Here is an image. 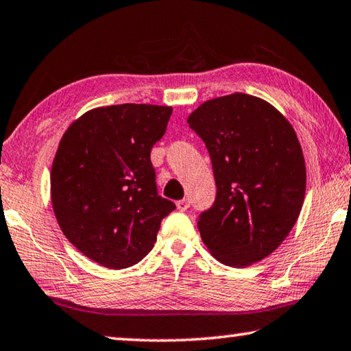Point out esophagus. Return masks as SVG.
Wrapping results in <instances>:
<instances>
[{"mask_svg":"<svg viewBox=\"0 0 351 351\" xmlns=\"http://www.w3.org/2000/svg\"><path fill=\"white\" fill-rule=\"evenodd\" d=\"M176 208L178 210H181V213H186V210L191 208V202H189L187 198L180 199V202H176Z\"/></svg>","mask_w":351,"mask_h":351,"instance_id":"1","label":"esophagus"}]
</instances>
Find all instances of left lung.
<instances>
[{"mask_svg": "<svg viewBox=\"0 0 351 351\" xmlns=\"http://www.w3.org/2000/svg\"><path fill=\"white\" fill-rule=\"evenodd\" d=\"M189 126L208 148L217 184L198 219L204 245L221 264L248 267L281 245L306 192V165L292 125L270 103L231 93L199 104Z\"/></svg>", "mask_w": 351, "mask_h": 351, "instance_id": "obj_1", "label": "left lung"}]
</instances>
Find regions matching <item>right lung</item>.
I'll return each mask as SVG.
<instances>
[{
  "instance_id": "right-lung-1",
  "label": "right lung",
  "mask_w": 351,
  "mask_h": 351,
  "mask_svg": "<svg viewBox=\"0 0 351 351\" xmlns=\"http://www.w3.org/2000/svg\"><path fill=\"white\" fill-rule=\"evenodd\" d=\"M170 106L115 104L88 110L60 138L51 203L64 236L99 265L126 269L152 252L175 209L156 189L149 153L165 134Z\"/></svg>"
}]
</instances>
